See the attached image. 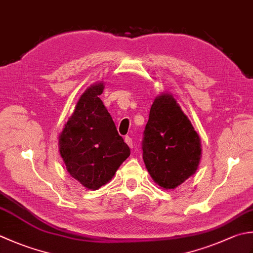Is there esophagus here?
Returning <instances> with one entry per match:
<instances>
[{
	"label": "esophagus",
	"instance_id": "obj_1",
	"mask_svg": "<svg viewBox=\"0 0 253 253\" xmlns=\"http://www.w3.org/2000/svg\"><path fill=\"white\" fill-rule=\"evenodd\" d=\"M125 142L127 143L128 146H129L130 148H133V141H132V139L131 138L129 137V136H127V137H125Z\"/></svg>",
	"mask_w": 253,
	"mask_h": 253
}]
</instances>
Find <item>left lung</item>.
Listing matches in <instances>:
<instances>
[{"mask_svg":"<svg viewBox=\"0 0 253 253\" xmlns=\"http://www.w3.org/2000/svg\"><path fill=\"white\" fill-rule=\"evenodd\" d=\"M141 149L148 172L166 190L182 184L199 167L200 137L170 94H162L153 102Z\"/></svg>","mask_w":253,"mask_h":253,"instance_id":"left-lung-1","label":"left lung"}]
</instances>
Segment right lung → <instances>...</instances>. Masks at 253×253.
<instances>
[{
  "label": "right lung",
  "mask_w": 253,
  "mask_h": 253,
  "mask_svg": "<svg viewBox=\"0 0 253 253\" xmlns=\"http://www.w3.org/2000/svg\"><path fill=\"white\" fill-rule=\"evenodd\" d=\"M103 83L88 87L59 137V150L70 175L90 190L110 181L130 155L100 97Z\"/></svg>",
  "instance_id": "1"
}]
</instances>
